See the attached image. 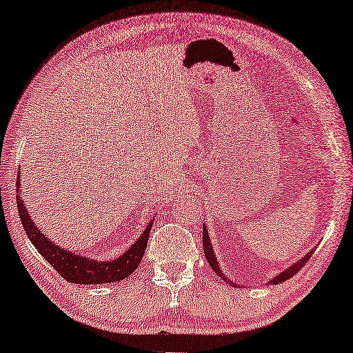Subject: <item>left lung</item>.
<instances>
[{"instance_id":"1","label":"left lung","mask_w":353,"mask_h":353,"mask_svg":"<svg viewBox=\"0 0 353 353\" xmlns=\"http://www.w3.org/2000/svg\"><path fill=\"white\" fill-rule=\"evenodd\" d=\"M203 249H204V255H205V259H208V263H209V265L212 269H214V272L216 275H219L223 278L224 281H228L229 284H232V285H236L234 281H230L228 276H225L224 274H223V270H221V268H219V264H218V259H216V256H215V254H214V249H212V243H210V236H209V234H208V229H205V225H203ZM314 250L315 249H310L307 254H305L301 259H298L296 263H294L290 265L289 269H285L284 272H281V274H278L274 280H270L269 281V284H280V283H284L285 280H289V278H292L294 276L298 270H300L303 265L305 264V261H307V259L312 256V254H314Z\"/></svg>"}]
</instances>
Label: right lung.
<instances>
[{
    "instance_id": "1",
    "label": "right lung",
    "mask_w": 353,
    "mask_h": 353,
    "mask_svg": "<svg viewBox=\"0 0 353 353\" xmlns=\"http://www.w3.org/2000/svg\"><path fill=\"white\" fill-rule=\"evenodd\" d=\"M19 178H21V175H18L17 183V204L24 232L28 234L30 243L35 245L38 254L48 259V263L64 278L65 281L73 284L117 283L124 280V278H128L129 275H132V272L137 270L143 259L144 250L148 248L149 234L152 225H154L155 218L150 219L141 236L115 259L101 261V259H94L79 255L77 252L68 250L61 248V245H58L57 243H53L50 238L46 236L43 232L37 228V224L33 223V219L30 218L29 212L24 205Z\"/></svg>"
}]
</instances>
